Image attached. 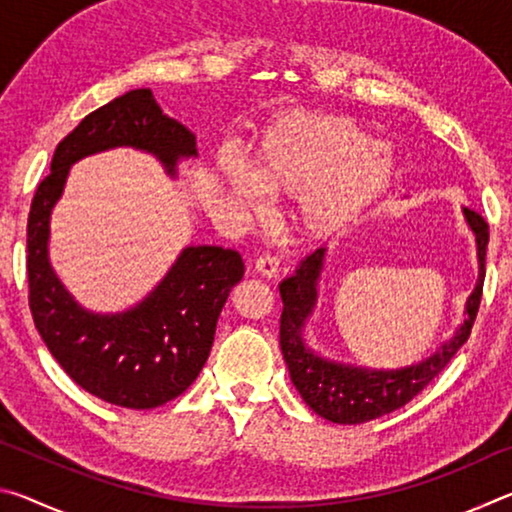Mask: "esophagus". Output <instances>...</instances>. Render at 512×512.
<instances>
[{"mask_svg":"<svg viewBox=\"0 0 512 512\" xmlns=\"http://www.w3.org/2000/svg\"><path fill=\"white\" fill-rule=\"evenodd\" d=\"M255 268L264 277H277V273H280V259L273 253H262L255 259Z\"/></svg>","mask_w":512,"mask_h":512,"instance_id":"obj_1","label":"esophagus"}]
</instances>
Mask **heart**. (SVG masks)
<instances>
[{"label": "heart", "mask_w": 512, "mask_h": 512, "mask_svg": "<svg viewBox=\"0 0 512 512\" xmlns=\"http://www.w3.org/2000/svg\"><path fill=\"white\" fill-rule=\"evenodd\" d=\"M393 151L348 119L289 115L268 128L250 162L223 155L221 176L248 212H266L268 194L298 196L296 219L309 237L348 228L391 183Z\"/></svg>", "instance_id": "obj_1"}]
</instances>
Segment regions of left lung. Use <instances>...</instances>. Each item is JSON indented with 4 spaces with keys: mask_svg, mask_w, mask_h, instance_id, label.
Returning a JSON list of instances; mask_svg holds the SVG:
<instances>
[{
    "mask_svg": "<svg viewBox=\"0 0 512 512\" xmlns=\"http://www.w3.org/2000/svg\"><path fill=\"white\" fill-rule=\"evenodd\" d=\"M463 214L476 237L479 280H476L472 296L467 298L463 325L431 357L413 363V366L377 370L329 361L311 350L302 339V329H305L307 318L318 300V280L320 271H323L325 248H318L316 253L307 255L296 268V273L282 280L280 296L284 309L280 318V348L289 366L293 386L309 409H314L320 418L336 424H363L402 409L433 377H438V372L470 339L476 311L481 305L485 248H488L490 232L481 214H476L470 207H463Z\"/></svg>",
    "mask_w": 512,
    "mask_h": 512,
    "instance_id": "8db88e82",
    "label": "left lung"
}]
</instances>
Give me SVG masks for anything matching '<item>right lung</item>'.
Instances as JSON below:
<instances>
[{
  "instance_id": "1",
  "label": "right lung",
  "mask_w": 512,
  "mask_h": 512,
  "mask_svg": "<svg viewBox=\"0 0 512 512\" xmlns=\"http://www.w3.org/2000/svg\"><path fill=\"white\" fill-rule=\"evenodd\" d=\"M117 146L155 155L169 176H176L180 160L198 155L196 135L164 115L149 88L90 112L56 146L51 173L31 201L29 307L42 341L76 384L124 409H155L183 395L203 370L216 320L244 277V262L232 248L187 246L135 307L117 314L81 307L49 264L51 210L74 162Z\"/></svg>"
}]
</instances>
